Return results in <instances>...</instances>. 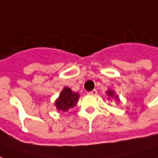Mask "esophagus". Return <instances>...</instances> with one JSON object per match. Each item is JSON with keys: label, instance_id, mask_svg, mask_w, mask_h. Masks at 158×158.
Wrapping results in <instances>:
<instances>
[{"label": "esophagus", "instance_id": "1", "mask_svg": "<svg viewBox=\"0 0 158 158\" xmlns=\"http://www.w3.org/2000/svg\"><path fill=\"white\" fill-rule=\"evenodd\" d=\"M97 90H95V89H94V90H93V91H91V92H88V94H90V95H96V94H97Z\"/></svg>", "mask_w": 158, "mask_h": 158}]
</instances>
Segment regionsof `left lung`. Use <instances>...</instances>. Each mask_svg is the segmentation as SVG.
<instances>
[{
  "instance_id": "1",
  "label": "left lung",
  "mask_w": 158,
  "mask_h": 158,
  "mask_svg": "<svg viewBox=\"0 0 158 158\" xmlns=\"http://www.w3.org/2000/svg\"><path fill=\"white\" fill-rule=\"evenodd\" d=\"M106 94H107V95H108L110 98H115L116 100H119L118 97L117 95H115V93H114L112 90H109V91H107V92H106Z\"/></svg>"
}]
</instances>
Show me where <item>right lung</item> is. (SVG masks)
Returning <instances> with one entry per match:
<instances>
[{"mask_svg":"<svg viewBox=\"0 0 158 158\" xmlns=\"http://www.w3.org/2000/svg\"><path fill=\"white\" fill-rule=\"evenodd\" d=\"M79 98V93H73L70 88L65 87L55 101L56 108L59 110L67 111L69 109L74 107L77 105Z\"/></svg>","mask_w":158,"mask_h":158,"instance_id":"right-lung-1","label":"right lung"}]
</instances>
